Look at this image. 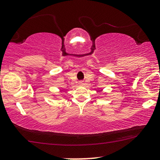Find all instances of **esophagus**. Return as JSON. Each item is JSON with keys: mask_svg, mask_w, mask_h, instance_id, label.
Instances as JSON below:
<instances>
[{"mask_svg": "<svg viewBox=\"0 0 160 160\" xmlns=\"http://www.w3.org/2000/svg\"><path fill=\"white\" fill-rule=\"evenodd\" d=\"M80 84H81V85H82V84H83V82H82V81H81V82H80Z\"/></svg>", "mask_w": 160, "mask_h": 160, "instance_id": "esophagus-1", "label": "esophagus"}]
</instances>
